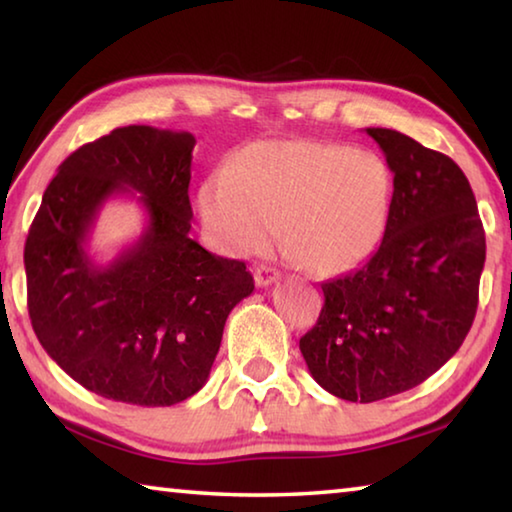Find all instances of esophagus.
<instances>
[{
    "mask_svg": "<svg viewBox=\"0 0 512 512\" xmlns=\"http://www.w3.org/2000/svg\"><path fill=\"white\" fill-rule=\"evenodd\" d=\"M280 280V273L275 271L271 266H255V284L257 287H268V284H273Z\"/></svg>",
    "mask_w": 512,
    "mask_h": 512,
    "instance_id": "obj_1",
    "label": "esophagus"
}]
</instances>
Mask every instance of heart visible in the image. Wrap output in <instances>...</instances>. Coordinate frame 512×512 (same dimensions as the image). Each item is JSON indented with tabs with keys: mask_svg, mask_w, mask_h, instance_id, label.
<instances>
[{
	"mask_svg": "<svg viewBox=\"0 0 512 512\" xmlns=\"http://www.w3.org/2000/svg\"><path fill=\"white\" fill-rule=\"evenodd\" d=\"M395 178L379 153L314 140L241 149L198 192L205 230L223 253L246 257L280 244L307 273L352 271L384 235Z\"/></svg>",
	"mask_w": 512,
	"mask_h": 512,
	"instance_id": "1",
	"label": "heart"
}]
</instances>
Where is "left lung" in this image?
<instances>
[{"instance_id": "8db88e82", "label": "left lung", "mask_w": 512, "mask_h": 512, "mask_svg": "<svg viewBox=\"0 0 512 512\" xmlns=\"http://www.w3.org/2000/svg\"><path fill=\"white\" fill-rule=\"evenodd\" d=\"M395 178L379 248L325 282L318 323L300 339L327 393L377 402L422 384L461 348L479 305L485 232L461 167L391 128H366Z\"/></svg>"}]
</instances>
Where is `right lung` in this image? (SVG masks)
Here are the masks:
<instances>
[{"label": "right lung", "instance_id": "right-lung-1", "mask_svg": "<svg viewBox=\"0 0 512 512\" xmlns=\"http://www.w3.org/2000/svg\"><path fill=\"white\" fill-rule=\"evenodd\" d=\"M194 144L185 131L115 128L60 164L31 223L24 268L33 332L69 377L106 400L171 406L201 391L228 314L255 289L244 262L189 237ZM135 193L147 214L143 235L99 265L87 253L98 210L112 195Z\"/></svg>", "mask_w": 512, "mask_h": 512}]
</instances>
